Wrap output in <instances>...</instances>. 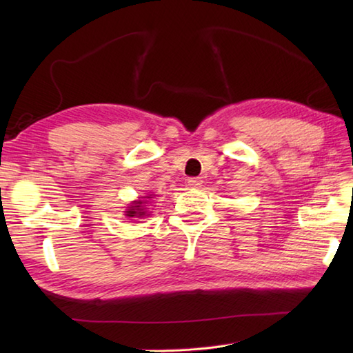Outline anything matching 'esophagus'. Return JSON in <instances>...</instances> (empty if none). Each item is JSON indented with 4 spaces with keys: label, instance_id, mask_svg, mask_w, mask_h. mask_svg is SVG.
Segmentation results:
<instances>
[{
    "label": "esophagus",
    "instance_id": "1",
    "mask_svg": "<svg viewBox=\"0 0 353 353\" xmlns=\"http://www.w3.org/2000/svg\"><path fill=\"white\" fill-rule=\"evenodd\" d=\"M201 177H191V179H188V185L191 186V188H200V185H201Z\"/></svg>",
    "mask_w": 353,
    "mask_h": 353
}]
</instances>
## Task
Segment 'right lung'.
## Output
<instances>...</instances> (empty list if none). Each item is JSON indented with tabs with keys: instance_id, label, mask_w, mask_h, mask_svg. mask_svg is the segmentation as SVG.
Here are the masks:
<instances>
[{
	"instance_id": "add662e5",
	"label": "right lung",
	"mask_w": 353,
	"mask_h": 353,
	"mask_svg": "<svg viewBox=\"0 0 353 353\" xmlns=\"http://www.w3.org/2000/svg\"><path fill=\"white\" fill-rule=\"evenodd\" d=\"M145 199H152L150 196H145ZM145 200H134L133 203H130V206L125 209V216L129 219H142V216L147 215L145 211Z\"/></svg>"
}]
</instances>
